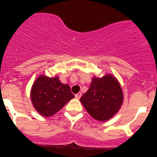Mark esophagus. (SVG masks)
<instances>
[{"instance_id": "obj_1", "label": "esophagus", "mask_w": 157, "mask_h": 157, "mask_svg": "<svg viewBox=\"0 0 157 157\" xmlns=\"http://www.w3.org/2000/svg\"><path fill=\"white\" fill-rule=\"evenodd\" d=\"M81 97H82V93L81 92H79L78 94H75V98H77V99H79Z\"/></svg>"}]
</instances>
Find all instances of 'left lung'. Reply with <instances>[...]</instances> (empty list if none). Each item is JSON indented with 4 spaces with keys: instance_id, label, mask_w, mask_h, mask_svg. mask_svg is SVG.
<instances>
[{
    "instance_id": "8db88e82",
    "label": "left lung",
    "mask_w": 157,
    "mask_h": 157,
    "mask_svg": "<svg viewBox=\"0 0 157 157\" xmlns=\"http://www.w3.org/2000/svg\"><path fill=\"white\" fill-rule=\"evenodd\" d=\"M123 101L120 82L112 75L93 78L91 85L80 101L88 113L99 121L110 120L120 110Z\"/></svg>"
}]
</instances>
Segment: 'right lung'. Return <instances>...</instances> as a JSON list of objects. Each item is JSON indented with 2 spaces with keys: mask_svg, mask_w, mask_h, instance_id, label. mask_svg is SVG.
Segmentation results:
<instances>
[{
  "mask_svg": "<svg viewBox=\"0 0 157 157\" xmlns=\"http://www.w3.org/2000/svg\"><path fill=\"white\" fill-rule=\"evenodd\" d=\"M30 98L37 112L48 117L59 112L75 96L70 86L60 82L57 76L40 75L32 86Z\"/></svg>",
  "mask_w": 157,
  "mask_h": 157,
  "instance_id": "obj_1",
  "label": "right lung"
}]
</instances>
